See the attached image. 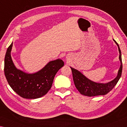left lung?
Here are the masks:
<instances>
[{"label":"left lung","mask_w":127,"mask_h":127,"mask_svg":"<svg viewBox=\"0 0 127 127\" xmlns=\"http://www.w3.org/2000/svg\"><path fill=\"white\" fill-rule=\"evenodd\" d=\"M114 41L118 46V49L120 54L119 59L121 65H120V68L119 69L118 76L112 81L106 84L96 83V82H94L88 79L85 76L83 75L81 72L78 71L77 70L71 67L74 85H75L76 88H77L78 92L82 95L88 96L106 95L113 89L114 86L118 83L119 80L121 77L122 72L123 65L122 55L121 51H120L119 45L114 39Z\"/></svg>","instance_id":"obj_1"}]
</instances>
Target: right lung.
<instances>
[{
    "mask_svg": "<svg viewBox=\"0 0 127 127\" xmlns=\"http://www.w3.org/2000/svg\"><path fill=\"white\" fill-rule=\"evenodd\" d=\"M13 43L6 52L4 74L8 83L20 96L27 99H36L45 95L51 89L54 77L64 65L62 60L51 61L37 73L28 74L17 69L11 56Z\"/></svg>",
    "mask_w": 127,
    "mask_h": 127,
    "instance_id": "obj_1",
    "label": "right lung"
}]
</instances>
